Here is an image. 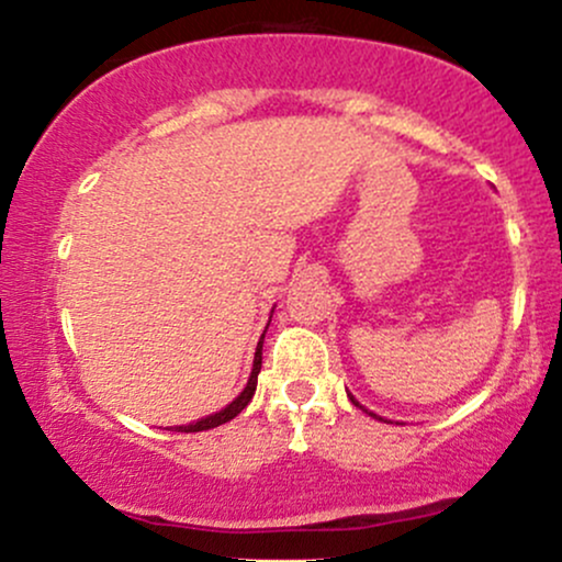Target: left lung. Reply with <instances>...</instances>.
Masks as SVG:
<instances>
[{"instance_id": "8db88e82", "label": "left lung", "mask_w": 562, "mask_h": 562, "mask_svg": "<svg viewBox=\"0 0 562 562\" xmlns=\"http://www.w3.org/2000/svg\"><path fill=\"white\" fill-rule=\"evenodd\" d=\"M351 402H353V404H357V406H359V402H357V398H353V396H351ZM364 412H367V409H364ZM370 415H372V412H370ZM372 417H378V415H372ZM380 420H383V417H380Z\"/></svg>"}]
</instances>
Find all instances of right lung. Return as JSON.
I'll list each match as a JSON object with an SVG mask.
<instances>
[{
	"label": "right lung",
	"mask_w": 562,
	"mask_h": 562,
	"mask_svg": "<svg viewBox=\"0 0 562 562\" xmlns=\"http://www.w3.org/2000/svg\"><path fill=\"white\" fill-rule=\"evenodd\" d=\"M261 346H263V335H261L259 346H256L254 370H250L248 385H245L240 396H237L235 402H232V404L224 406L222 412H216V415H209V417H203V420L190 423V425H177L179 434H198V430H211V428H218V425H224V423L235 420V417L240 415V412L245 409V406H248L250 398H254V393H256V383H259V372H261Z\"/></svg>",
	"instance_id": "right-lung-1"
}]
</instances>
